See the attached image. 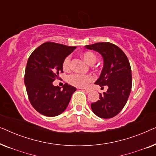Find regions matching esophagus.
Segmentation results:
<instances>
[{
    "label": "esophagus",
    "instance_id": "esophagus-1",
    "mask_svg": "<svg viewBox=\"0 0 156 156\" xmlns=\"http://www.w3.org/2000/svg\"><path fill=\"white\" fill-rule=\"evenodd\" d=\"M79 89H81L82 90L86 91V92H89V91H90V90H89V89H84V88H79Z\"/></svg>",
    "mask_w": 156,
    "mask_h": 156
}]
</instances>
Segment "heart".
Segmentation results:
<instances>
[{
    "label": "heart",
    "instance_id": "obj_1",
    "mask_svg": "<svg viewBox=\"0 0 156 156\" xmlns=\"http://www.w3.org/2000/svg\"><path fill=\"white\" fill-rule=\"evenodd\" d=\"M82 58L87 62L89 65H94L97 62V56L91 52H85L82 54ZM62 68L65 71H69L71 68V57L67 56L64 59L62 62ZM68 82L70 84L77 87H86L89 82H92L94 77L89 74H72L68 76Z\"/></svg>",
    "mask_w": 156,
    "mask_h": 156
}]
</instances>
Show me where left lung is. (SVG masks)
<instances>
[{
    "mask_svg": "<svg viewBox=\"0 0 156 156\" xmlns=\"http://www.w3.org/2000/svg\"><path fill=\"white\" fill-rule=\"evenodd\" d=\"M85 48L98 52L103 57V69L95 84L101 88L108 87L106 92L99 94V100L91 104V109L100 118H112L123 109L131 93L129 61L121 49L110 42H97Z\"/></svg>",
    "mask_w": 156,
    "mask_h": 156,
    "instance_id": "obj_1",
    "label": "left lung"
}]
</instances>
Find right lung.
Instances as JSON below:
<instances>
[{
  "label": "right lung",
  "mask_w": 156,
  "mask_h": 156,
  "mask_svg": "<svg viewBox=\"0 0 156 156\" xmlns=\"http://www.w3.org/2000/svg\"><path fill=\"white\" fill-rule=\"evenodd\" d=\"M76 47L47 42L36 48L30 56L25 73V84L30 102L44 116L61 114L69 104L76 89L65 84L62 89L52 82L63 72L62 62Z\"/></svg>",
  "instance_id": "right-lung-1"
}]
</instances>
